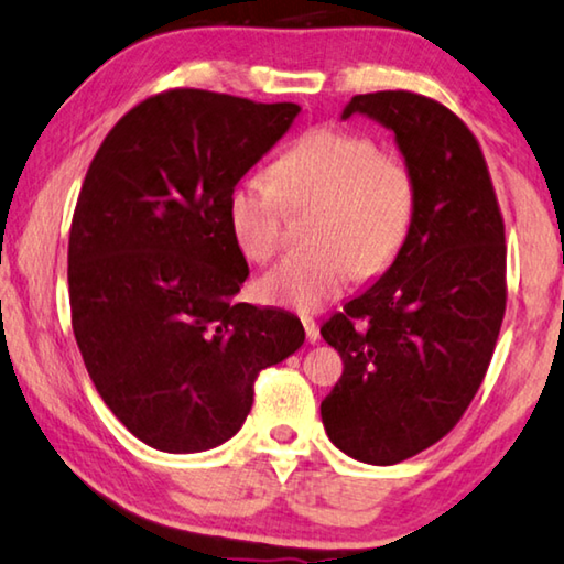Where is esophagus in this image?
Segmentation results:
<instances>
[{
	"instance_id": "34e87169",
	"label": "esophagus",
	"mask_w": 564,
	"mask_h": 564,
	"mask_svg": "<svg viewBox=\"0 0 564 564\" xmlns=\"http://www.w3.org/2000/svg\"><path fill=\"white\" fill-rule=\"evenodd\" d=\"M303 321V328H306V338H308V344H316L318 341V324L311 316H303L301 318Z\"/></svg>"
}]
</instances>
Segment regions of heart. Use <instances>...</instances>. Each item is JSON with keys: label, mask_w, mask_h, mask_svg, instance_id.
<instances>
[{"label": "heart", "mask_w": 564, "mask_h": 564, "mask_svg": "<svg viewBox=\"0 0 564 564\" xmlns=\"http://www.w3.org/2000/svg\"><path fill=\"white\" fill-rule=\"evenodd\" d=\"M314 246L291 250L261 281L268 303L318 311L348 283L381 275L406 246L416 216V177L404 158L364 132L324 124L275 160L271 175L248 173L228 195V226L250 261H271L283 243L285 203H314Z\"/></svg>", "instance_id": "1"}]
</instances>
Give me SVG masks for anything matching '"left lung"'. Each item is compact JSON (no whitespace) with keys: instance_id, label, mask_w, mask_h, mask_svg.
<instances>
[{"instance_id":"left-lung-1","label":"left lung","mask_w":564,"mask_h":564,"mask_svg":"<svg viewBox=\"0 0 564 564\" xmlns=\"http://www.w3.org/2000/svg\"><path fill=\"white\" fill-rule=\"evenodd\" d=\"M394 130L416 177V216L387 273L321 326L344 373L321 401L328 440L397 464L457 426L485 381L507 308L505 220L477 138L449 107L409 89L356 95Z\"/></svg>"}]
</instances>
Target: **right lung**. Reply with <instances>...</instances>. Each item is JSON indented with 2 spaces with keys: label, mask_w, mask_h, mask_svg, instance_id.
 Segmentation results:
<instances>
[{
  "label": "right lung",
  "mask_w": 564,
  "mask_h": 564,
  "mask_svg": "<svg viewBox=\"0 0 564 564\" xmlns=\"http://www.w3.org/2000/svg\"><path fill=\"white\" fill-rule=\"evenodd\" d=\"M301 112L210 89L150 95L87 167L67 250L75 341L140 442L203 452L234 436L258 373L303 344L296 316L234 303L248 263L228 195Z\"/></svg>",
  "instance_id": "1"
}]
</instances>
